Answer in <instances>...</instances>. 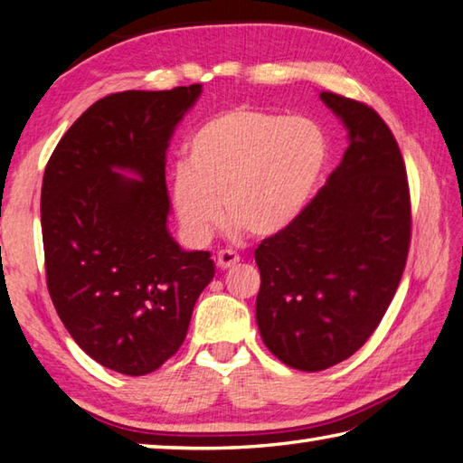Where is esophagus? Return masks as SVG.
Masks as SVG:
<instances>
[{
	"instance_id": "34e87169",
	"label": "esophagus",
	"mask_w": 463,
	"mask_h": 463,
	"mask_svg": "<svg viewBox=\"0 0 463 463\" xmlns=\"http://www.w3.org/2000/svg\"><path fill=\"white\" fill-rule=\"evenodd\" d=\"M238 261H240V256L232 250H222L220 254H217V266H220L222 269H228V268L238 264Z\"/></svg>"
}]
</instances>
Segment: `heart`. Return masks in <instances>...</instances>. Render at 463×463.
Wrapping results in <instances>:
<instances>
[{
  "mask_svg": "<svg viewBox=\"0 0 463 463\" xmlns=\"http://www.w3.org/2000/svg\"><path fill=\"white\" fill-rule=\"evenodd\" d=\"M328 156L322 128L307 117L235 107L207 118L171 173L173 213L191 243L230 232L272 235L307 207ZM222 203H219V199Z\"/></svg>",
  "mask_w": 463,
  "mask_h": 463,
  "instance_id": "1",
  "label": "heart"
}]
</instances>
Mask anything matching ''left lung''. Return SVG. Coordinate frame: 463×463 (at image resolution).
I'll return each mask as SVG.
<instances>
[{"mask_svg":"<svg viewBox=\"0 0 463 463\" xmlns=\"http://www.w3.org/2000/svg\"><path fill=\"white\" fill-rule=\"evenodd\" d=\"M348 146L296 220L256 248V320L268 351L298 371H325L367 343L403 276L411 240L405 163L391 128L364 102L320 92Z\"/></svg>","mask_w":463,"mask_h":463,"instance_id":"8db88e82","label":"left lung"}]
</instances>
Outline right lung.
I'll return each mask as SVG.
<instances>
[{
	"mask_svg": "<svg viewBox=\"0 0 463 463\" xmlns=\"http://www.w3.org/2000/svg\"><path fill=\"white\" fill-rule=\"evenodd\" d=\"M199 94L202 84L104 96L66 130L43 171L50 298L76 345L128 377L179 351L215 276L209 251L181 250L167 230L165 153Z\"/></svg>",
	"mask_w": 463,
	"mask_h": 463,
	"instance_id": "obj_1",
	"label": "right lung"
}]
</instances>
